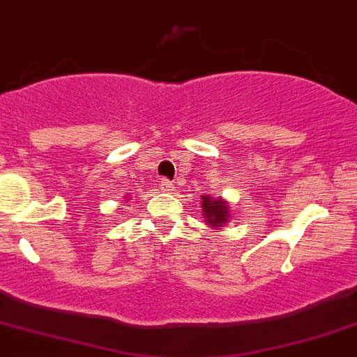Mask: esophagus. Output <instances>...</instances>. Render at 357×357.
I'll return each instance as SVG.
<instances>
[{
    "mask_svg": "<svg viewBox=\"0 0 357 357\" xmlns=\"http://www.w3.org/2000/svg\"><path fill=\"white\" fill-rule=\"evenodd\" d=\"M158 185H160V188L164 190V192H169V190H172V188H174V185H172V183L169 181V179H165V178L162 179V181L158 183Z\"/></svg>",
    "mask_w": 357,
    "mask_h": 357,
    "instance_id": "34e87169",
    "label": "esophagus"
}]
</instances>
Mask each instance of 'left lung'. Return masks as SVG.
Returning <instances> with one entry per match:
<instances>
[{
    "label": "left lung",
    "instance_id": "1",
    "mask_svg": "<svg viewBox=\"0 0 357 357\" xmlns=\"http://www.w3.org/2000/svg\"><path fill=\"white\" fill-rule=\"evenodd\" d=\"M202 216L206 218V223L211 225L213 228L225 227V223L230 218V209H228L227 200H223L221 197H211L204 195L202 197Z\"/></svg>",
    "mask_w": 357,
    "mask_h": 357
}]
</instances>
